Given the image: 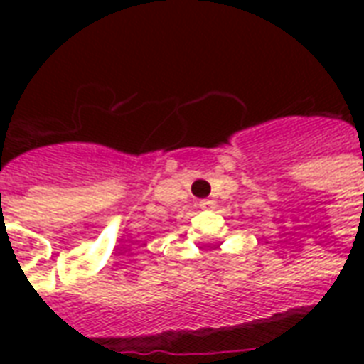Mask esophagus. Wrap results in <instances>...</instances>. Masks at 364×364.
Segmentation results:
<instances>
[{
	"mask_svg": "<svg viewBox=\"0 0 364 364\" xmlns=\"http://www.w3.org/2000/svg\"><path fill=\"white\" fill-rule=\"evenodd\" d=\"M213 204V202H211V200H200V208H210V205Z\"/></svg>",
	"mask_w": 364,
	"mask_h": 364,
	"instance_id": "obj_1",
	"label": "esophagus"
}]
</instances>
